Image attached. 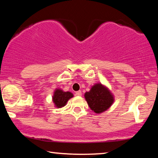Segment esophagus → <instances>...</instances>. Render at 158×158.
I'll list each match as a JSON object with an SVG mask.
<instances>
[{
    "label": "esophagus",
    "instance_id": "esophagus-1",
    "mask_svg": "<svg viewBox=\"0 0 158 158\" xmlns=\"http://www.w3.org/2000/svg\"><path fill=\"white\" fill-rule=\"evenodd\" d=\"M75 94H76V95H77V96H81V90H79V91H77Z\"/></svg>",
    "mask_w": 158,
    "mask_h": 158
}]
</instances>
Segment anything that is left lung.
<instances>
[{"mask_svg": "<svg viewBox=\"0 0 158 158\" xmlns=\"http://www.w3.org/2000/svg\"><path fill=\"white\" fill-rule=\"evenodd\" d=\"M84 97L89 107L96 114L105 111L114 101L109 90L101 84H95L89 92L85 93Z\"/></svg>", "mask_w": 158, "mask_h": 158, "instance_id": "8db88e82", "label": "left lung"}]
</instances>
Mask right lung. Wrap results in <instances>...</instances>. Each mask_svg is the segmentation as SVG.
Returning a JSON list of instances; mask_svg holds the SVG:
<instances>
[{
  "label": "right lung",
  "instance_id": "1",
  "mask_svg": "<svg viewBox=\"0 0 158 158\" xmlns=\"http://www.w3.org/2000/svg\"><path fill=\"white\" fill-rule=\"evenodd\" d=\"M73 97V94L70 92H64L60 89H56L53 96V102L57 108H61L65 106L69 99Z\"/></svg>",
  "mask_w": 158,
  "mask_h": 158
}]
</instances>
